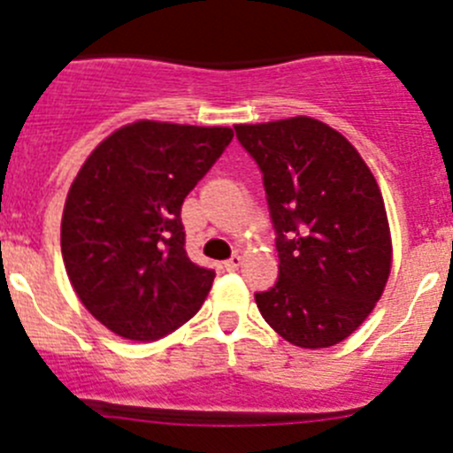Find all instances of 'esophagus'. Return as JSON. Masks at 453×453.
<instances>
[{
    "label": "esophagus",
    "mask_w": 453,
    "mask_h": 453,
    "mask_svg": "<svg viewBox=\"0 0 453 453\" xmlns=\"http://www.w3.org/2000/svg\"><path fill=\"white\" fill-rule=\"evenodd\" d=\"M241 263H243V256H241V254H232L230 258L226 260V269H230V272H234V269L241 267Z\"/></svg>",
    "instance_id": "esophagus-1"
}]
</instances>
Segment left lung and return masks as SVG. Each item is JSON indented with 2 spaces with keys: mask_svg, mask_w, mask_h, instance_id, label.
I'll return each instance as SVG.
<instances>
[{
  "mask_svg": "<svg viewBox=\"0 0 453 453\" xmlns=\"http://www.w3.org/2000/svg\"><path fill=\"white\" fill-rule=\"evenodd\" d=\"M258 164L276 232L278 280L254 294L265 322L300 349L346 340L381 298L390 230L355 146L313 118L236 125Z\"/></svg>",
  "mask_w": 453,
  "mask_h": 453,
  "instance_id": "1",
  "label": "left lung"
}]
</instances>
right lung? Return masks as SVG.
Wrapping results in <instances>:
<instances>
[{
    "instance_id": "add662e5",
    "label": "right lung",
    "mask_w": 453,
    "mask_h": 453,
    "mask_svg": "<svg viewBox=\"0 0 453 453\" xmlns=\"http://www.w3.org/2000/svg\"><path fill=\"white\" fill-rule=\"evenodd\" d=\"M234 134L140 120L100 142L76 175L61 223L67 276L116 335L155 342L203 304L214 269L186 254L181 205Z\"/></svg>"
}]
</instances>
